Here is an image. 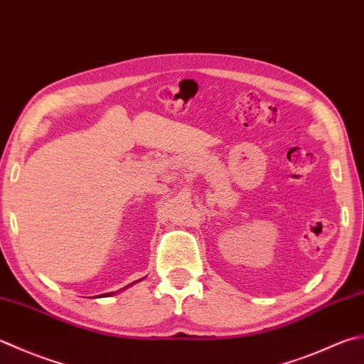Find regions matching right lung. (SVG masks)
Masks as SVG:
<instances>
[{
  "label": "right lung",
  "instance_id": "right-lung-1",
  "mask_svg": "<svg viewBox=\"0 0 364 364\" xmlns=\"http://www.w3.org/2000/svg\"><path fill=\"white\" fill-rule=\"evenodd\" d=\"M135 282H137V281H135ZM127 287H129V286H127ZM113 294H115V291H110V294H104V295H97V298L99 296H110V295H113ZM96 298V296H95Z\"/></svg>",
  "mask_w": 364,
  "mask_h": 364
}]
</instances>
